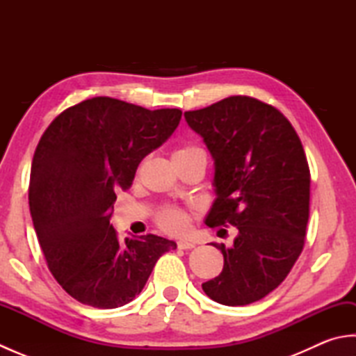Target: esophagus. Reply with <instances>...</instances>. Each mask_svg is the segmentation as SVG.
<instances>
[{"instance_id":"esophagus-1","label":"esophagus","mask_w":356,"mask_h":356,"mask_svg":"<svg viewBox=\"0 0 356 356\" xmlns=\"http://www.w3.org/2000/svg\"><path fill=\"white\" fill-rule=\"evenodd\" d=\"M195 245L193 241H188V240H179L177 241V248L179 249H193Z\"/></svg>"}]
</instances>
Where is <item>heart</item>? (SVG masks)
Returning a JSON list of instances; mask_svg holds the SVG:
<instances>
[{
	"label": "heart",
	"instance_id": "1",
	"mask_svg": "<svg viewBox=\"0 0 356 356\" xmlns=\"http://www.w3.org/2000/svg\"><path fill=\"white\" fill-rule=\"evenodd\" d=\"M195 153H203V151L195 145H184L174 151L172 159L185 157ZM156 223L161 228L170 234H184L191 223V216L186 211L176 207H165L156 214Z\"/></svg>",
	"mask_w": 356,
	"mask_h": 356
}]
</instances>
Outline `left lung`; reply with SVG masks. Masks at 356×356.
<instances>
[{"mask_svg":"<svg viewBox=\"0 0 356 356\" xmlns=\"http://www.w3.org/2000/svg\"><path fill=\"white\" fill-rule=\"evenodd\" d=\"M185 119L214 159L217 199L205 223L238 229L231 248L211 243L223 270L202 289L225 306L251 305L282 284L303 251L311 199L303 145L283 113L255 97L229 96Z\"/></svg>","mask_w":356,"mask_h":356,"instance_id":"1","label":"left lung"}]
</instances>
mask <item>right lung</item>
<instances>
[{"label": "right lung", "mask_w": 356, "mask_h": 356, "mask_svg": "<svg viewBox=\"0 0 356 356\" xmlns=\"http://www.w3.org/2000/svg\"><path fill=\"white\" fill-rule=\"evenodd\" d=\"M179 108L147 110L97 96L51 120L35 149L29 205L47 266L82 305L120 307L139 295L172 240L147 234L120 241L110 225L119 190L140 161L176 130Z\"/></svg>", "instance_id": "1"}]
</instances>
